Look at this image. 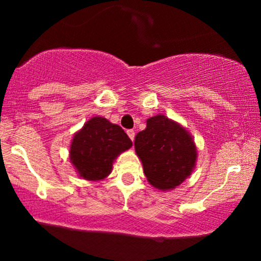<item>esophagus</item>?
<instances>
[{
	"label": "esophagus",
	"instance_id": "obj_1",
	"mask_svg": "<svg viewBox=\"0 0 261 261\" xmlns=\"http://www.w3.org/2000/svg\"><path fill=\"white\" fill-rule=\"evenodd\" d=\"M127 135H128V137H130V140L134 141V139H135V131L134 130H127Z\"/></svg>",
	"mask_w": 261,
	"mask_h": 261
}]
</instances>
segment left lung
<instances>
[{
    "label": "left lung",
    "instance_id": "left-lung-1",
    "mask_svg": "<svg viewBox=\"0 0 261 261\" xmlns=\"http://www.w3.org/2000/svg\"><path fill=\"white\" fill-rule=\"evenodd\" d=\"M135 137V151L152 187L162 191L174 189L191 175L197 149L190 133L179 122L158 114Z\"/></svg>",
    "mask_w": 261,
    "mask_h": 261
}]
</instances>
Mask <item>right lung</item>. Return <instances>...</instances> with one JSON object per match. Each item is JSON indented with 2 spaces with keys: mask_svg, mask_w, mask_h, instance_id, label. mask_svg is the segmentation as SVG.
<instances>
[{
  "mask_svg": "<svg viewBox=\"0 0 261 261\" xmlns=\"http://www.w3.org/2000/svg\"><path fill=\"white\" fill-rule=\"evenodd\" d=\"M133 146L122 128L103 116H93L73 135L70 161L77 174L98 181L112 173L114 161Z\"/></svg>",
  "mask_w": 261,
  "mask_h": 261,
  "instance_id": "right-lung-1",
  "label": "right lung"
}]
</instances>
